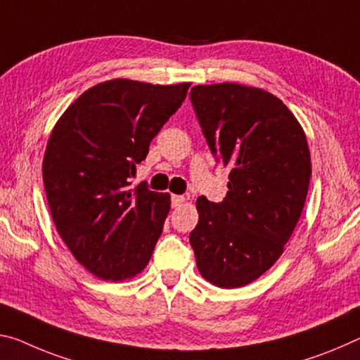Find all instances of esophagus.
Returning a JSON list of instances; mask_svg holds the SVG:
<instances>
[{
    "instance_id": "1",
    "label": "esophagus",
    "mask_w": 360,
    "mask_h": 360,
    "mask_svg": "<svg viewBox=\"0 0 360 360\" xmlns=\"http://www.w3.org/2000/svg\"><path fill=\"white\" fill-rule=\"evenodd\" d=\"M184 200L186 198L182 195H171V205H173V207H179L181 203H184Z\"/></svg>"
}]
</instances>
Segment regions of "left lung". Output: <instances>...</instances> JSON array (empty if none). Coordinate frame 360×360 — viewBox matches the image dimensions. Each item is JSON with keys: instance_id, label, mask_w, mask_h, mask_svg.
I'll return each instance as SVG.
<instances>
[{"instance_id": "1", "label": "left lung", "mask_w": 360, "mask_h": 360, "mask_svg": "<svg viewBox=\"0 0 360 360\" xmlns=\"http://www.w3.org/2000/svg\"><path fill=\"white\" fill-rule=\"evenodd\" d=\"M189 96L211 153L231 168L224 200L197 198L189 242L208 282L238 288L269 269L292 237L309 189V147L298 120L267 91L219 83Z\"/></svg>"}]
</instances>
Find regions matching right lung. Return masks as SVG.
Returning a JSON list of instances; mask_svg holds the SVG:
<instances>
[{
    "instance_id": "obj_1",
    "label": "right lung",
    "mask_w": 360,
    "mask_h": 360,
    "mask_svg": "<svg viewBox=\"0 0 360 360\" xmlns=\"http://www.w3.org/2000/svg\"><path fill=\"white\" fill-rule=\"evenodd\" d=\"M189 86L122 78L99 83L53 129L43 160L51 216L75 259L99 278L134 277L162 236L169 195L146 182L129 189L128 179Z\"/></svg>"
}]
</instances>
